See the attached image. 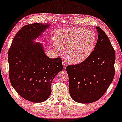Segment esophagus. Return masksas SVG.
Wrapping results in <instances>:
<instances>
[{"label": "esophagus", "mask_w": 122, "mask_h": 122, "mask_svg": "<svg viewBox=\"0 0 122 122\" xmlns=\"http://www.w3.org/2000/svg\"><path fill=\"white\" fill-rule=\"evenodd\" d=\"M62 65H63V68H65L66 67L67 65V63H66L65 61H63V62H62Z\"/></svg>", "instance_id": "34e87169"}]
</instances>
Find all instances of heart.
Masks as SVG:
<instances>
[{"mask_svg": "<svg viewBox=\"0 0 122 122\" xmlns=\"http://www.w3.org/2000/svg\"><path fill=\"white\" fill-rule=\"evenodd\" d=\"M56 49L66 50L67 59L73 63H79L87 58L96 42L94 32L83 28L59 29L54 36Z\"/></svg>", "mask_w": 122, "mask_h": 122, "instance_id": "obj_1", "label": "heart"}]
</instances>
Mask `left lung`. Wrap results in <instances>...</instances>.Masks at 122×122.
Returning a JSON list of instances; mask_svg holds the SVG:
<instances>
[{
  "instance_id": "8db88e82",
  "label": "left lung",
  "mask_w": 122,
  "mask_h": 122,
  "mask_svg": "<svg viewBox=\"0 0 122 122\" xmlns=\"http://www.w3.org/2000/svg\"><path fill=\"white\" fill-rule=\"evenodd\" d=\"M96 28L98 38L94 51L82 62L66 67L69 93L72 99L79 103L99 100L115 75V50L105 32L99 27Z\"/></svg>"
}]
</instances>
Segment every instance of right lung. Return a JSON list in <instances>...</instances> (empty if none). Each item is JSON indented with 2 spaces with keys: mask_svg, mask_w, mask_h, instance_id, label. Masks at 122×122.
Listing matches in <instances>:
<instances>
[{
  "mask_svg": "<svg viewBox=\"0 0 122 122\" xmlns=\"http://www.w3.org/2000/svg\"><path fill=\"white\" fill-rule=\"evenodd\" d=\"M49 26L36 23L22 27L8 52L11 85L22 98L34 103L48 99L52 80L63 69L61 58L48 57L42 44L32 41Z\"/></svg>",
  "mask_w": 122,
  "mask_h": 122,
  "instance_id": "obj_1",
  "label": "right lung"
}]
</instances>
